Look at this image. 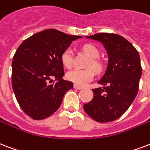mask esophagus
<instances>
[{
	"label": "esophagus",
	"mask_w": 150,
	"mask_h": 150,
	"mask_svg": "<svg viewBox=\"0 0 150 150\" xmlns=\"http://www.w3.org/2000/svg\"><path fill=\"white\" fill-rule=\"evenodd\" d=\"M74 88L75 89H76V90H82L83 89V86H78V85H74Z\"/></svg>",
	"instance_id": "1"
}]
</instances>
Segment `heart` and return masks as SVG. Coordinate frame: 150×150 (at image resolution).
<instances>
[{
  "label": "heart",
  "mask_w": 150,
  "mask_h": 150,
  "mask_svg": "<svg viewBox=\"0 0 150 150\" xmlns=\"http://www.w3.org/2000/svg\"><path fill=\"white\" fill-rule=\"evenodd\" d=\"M84 52L90 57L86 64V67L90 68L86 69H73L69 71L66 74V78L78 86H85L90 83L94 77V71H100L103 68L102 63L97 58L99 56V51L94 45L91 44H86L83 46ZM61 62L64 67L70 68L73 64V51L71 48H67L64 50L61 54ZM92 67V69H90Z\"/></svg>",
  "instance_id": "b5f03b06"
}]
</instances>
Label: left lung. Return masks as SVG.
<instances>
[{"label": "left lung", "instance_id": "left-lung-1", "mask_svg": "<svg viewBox=\"0 0 150 150\" xmlns=\"http://www.w3.org/2000/svg\"><path fill=\"white\" fill-rule=\"evenodd\" d=\"M86 38L104 45L108 61L98 82L105 87L92 89L93 98L83 108L95 121L112 122L123 116L138 93L142 71L140 57L131 42L118 34L99 33Z\"/></svg>", "mask_w": 150, "mask_h": 150}]
</instances>
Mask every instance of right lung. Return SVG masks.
I'll return each instance as SVG.
<instances>
[{
	"instance_id": "add662e5",
	"label": "right lung",
	"mask_w": 150,
	"mask_h": 150,
	"mask_svg": "<svg viewBox=\"0 0 150 150\" xmlns=\"http://www.w3.org/2000/svg\"><path fill=\"white\" fill-rule=\"evenodd\" d=\"M81 36L45 30L22 42L11 64V84L20 108L33 120H43L60 108L73 83L64 75L61 54Z\"/></svg>"
}]
</instances>
